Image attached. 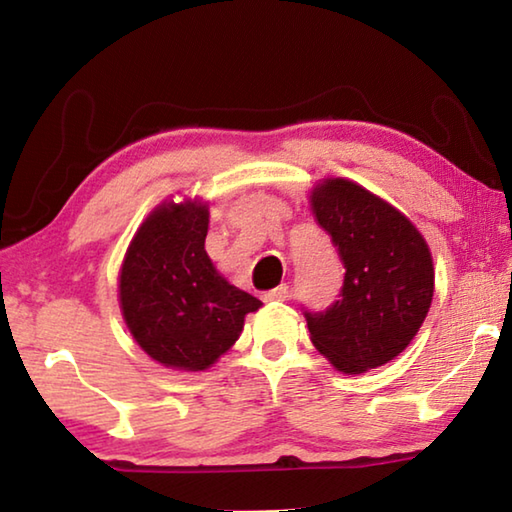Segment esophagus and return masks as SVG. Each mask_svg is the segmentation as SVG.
<instances>
[{"label": "esophagus", "mask_w": 512, "mask_h": 512, "mask_svg": "<svg viewBox=\"0 0 512 512\" xmlns=\"http://www.w3.org/2000/svg\"><path fill=\"white\" fill-rule=\"evenodd\" d=\"M287 298H289V287H287V284H280V287H275V289L264 293V300L266 302H282V300H287Z\"/></svg>", "instance_id": "esophagus-1"}]
</instances>
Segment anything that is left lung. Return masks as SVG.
Listing matches in <instances>:
<instances>
[{"label": "left lung", "instance_id": "left-lung-1", "mask_svg": "<svg viewBox=\"0 0 512 512\" xmlns=\"http://www.w3.org/2000/svg\"><path fill=\"white\" fill-rule=\"evenodd\" d=\"M311 210L345 268L339 300L305 311L311 343L350 375L384 366L413 341L431 307L427 241L393 205L345 178L318 183Z\"/></svg>", "mask_w": 512, "mask_h": 512}]
</instances>
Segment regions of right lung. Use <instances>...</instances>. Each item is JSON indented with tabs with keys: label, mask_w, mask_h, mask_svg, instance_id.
Instances as JSON below:
<instances>
[{
	"label": "right lung",
	"mask_w": 512,
	"mask_h": 512,
	"mask_svg": "<svg viewBox=\"0 0 512 512\" xmlns=\"http://www.w3.org/2000/svg\"><path fill=\"white\" fill-rule=\"evenodd\" d=\"M210 210L162 203L126 250L119 305L133 339L162 366L198 372L228 352L262 302L216 271L205 253Z\"/></svg>",
	"instance_id": "add662e5"
}]
</instances>
